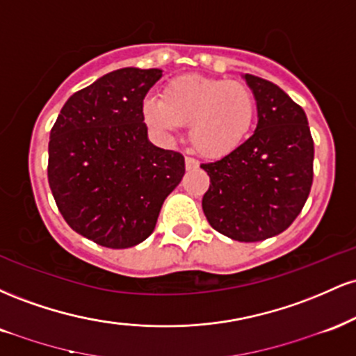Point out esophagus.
<instances>
[{
    "label": "esophagus",
    "mask_w": 356,
    "mask_h": 356,
    "mask_svg": "<svg viewBox=\"0 0 356 356\" xmlns=\"http://www.w3.org/2000/svg\"><path fill=\"white\" fill-rule=\"evenodd\" d=\"M186 167L187 169H197L199 162L194 157H186Z\"/></svg>",
    "instance_id": "obj_1"
}]
</instances>
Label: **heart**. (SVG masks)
Returning <instances> with one entry per match:
<instances>
[{
	"instance_id": "1",
	"label": "heart",
	"mask_w": 356,
	"mask_h": 356,
	"mask_svg": "<svg viewBox=\"0 0 356 356\" xmlns=\"http://www.w3.org/2000/svg\"><path fill=\"white\" fill-rule=\"evenodd\" d=\"M145 124L169 137L189 124L192 145L206 157H224L246 142L256 122V99L246 85L202 75L175 76L161 100L142 104Z\"/></svg>"
}]
</instances>
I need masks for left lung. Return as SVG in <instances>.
Returning a JSON list of instances; mask_svg holds the SVG:
<instances>
[{
    "instance_id": "1",
    "label": "left lung",
    "mask_w": 356,
    "mask_h": 356,
    "mask_svg": "<svg viewBox=\"0 0 356 356\" xmlns=\"http://www.w3.org/2000/svg\"><path fill=\"white\" fill-rule=\"evenodd\" d=\"M257 107L254 134L234 152L201 164L209 175L202 211L216 231L256 243L291 226L313 184L314 145L305 110L277 85L244 75Z\"/></svg>"
}]
</instances>
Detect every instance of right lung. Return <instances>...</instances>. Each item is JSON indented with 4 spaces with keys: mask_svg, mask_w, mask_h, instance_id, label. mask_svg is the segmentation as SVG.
I'll return each mask as SVG.
<instances>
[{
    "mask_svg": "<svg viewBox=\"0 0 356 356\" xmlns=\"http://www.w3.org/2000/svg\"><path fill=\"white\" fill-rule=\"evenodd\" d=\"M159 68H120L75 92L48 144V184L73 231L100 246L132 248L152 234L186 172L182 154L147 138L142 104Z\"/></svg>",
    "mask_w": 356,
    "mask_h": 356,
    "instance_id": "obj_1",
    "label": "right lung"
}]
</instances>
